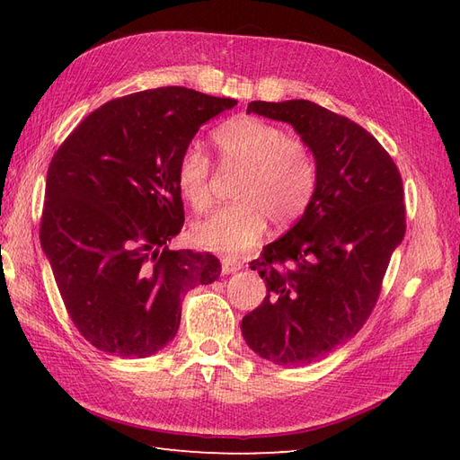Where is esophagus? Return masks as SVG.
Masks as SVG:
<instances>
[{
    "label": "esophagus",
    "mask_w": 460,
    "mask_h": 460,
    "mask_svg": "<svg viewBox=\"0 0 460 460\" xmlns=\"http://www.w3.org/2000/svg\"><path fill=\"white\" fill-rule=\"evenodd\" d=\"M220 262H222V272L225 274H234L243 267V262L235 257H222Z\"/></svg>",
    "instance_id": "34e87169"
}]
</instances>
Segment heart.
Segmentation results:
<instances>
[{"mask_svg":"<svg viewBox=\"0 0 460 460\" xmlns=\"http://www.w3.org/2000/svg\"><path fill=\"white\" fill-rule=\"evenodd\" d=\"M222 164L240 166L235 199L193 225L198 245L218 253H240L267 232L269 220L289 226L307 211L316 191V161L309 146L288 137L278 124L257 117L232 119L213 134ZM211 164L198 147H188L176 164V188L193 211L211 203Z\"/></svg>","mask_w":460,"mask_h":460,"instance_id":"heart-1","label":"heart"}]
</instances>
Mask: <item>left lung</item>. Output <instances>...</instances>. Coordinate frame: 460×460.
<instances>
[{
	"label": "left lung",
	"instance_id": "1",
	"mask_svg": "<svg viewBox=\"0 0 460 460\" xmlns=\"http://www.w3.org/2000/svg\"><path fill=\"white\" fill-rule=\"evenodd\" d=\"M247 113L291 124L318 180L296 226L252 262L267 297L243 316L242 333L274 365H309L351 340L376 307L407 230L402 180L370 132L313 102H252Z\"/></svg>",
	"mask_w": 460,
	"mask_h": 460
}]
</instances>
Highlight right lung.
Wrapping results in <instances>:
<instances>
[{
    "label": "right lung",
    "instance_id": "add662e5",
    "mask_svg": "<svg viewBox=\"0 0 460 460\" xmlns=\"http://www.w3.org/2000/svg\"><path fill=\"white\" fill-rule=\"evenodd\" d=\"M235 100L166 86L95 109L55 151L40 243L73 324L95 349L149 357L178 332L182 296L220 261L171 252L184 226L176 164L201 124Z\"/></svg>",
    "mask_w": 460,
    "mask_h": 460
}]
</instances>
